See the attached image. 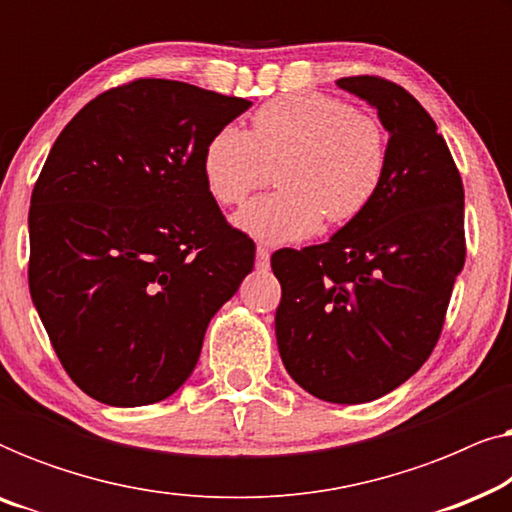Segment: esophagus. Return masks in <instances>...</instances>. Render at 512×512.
Returning <instances> with one entry per match:
<instances>
[{
    "instance_id": "obj_1",
    "label": "esophagus",
    "mask_w": 512,
    "mask_h": 512,
    "mask_svg": "<svg viewBox=\"0 0 512 512\" xmlns=\"http://www.w3.org/2000/svg\"><path fill=\"white\" fill-rule=\"evenodd\" d=\"M270 265V251L268 249H263V247H258L256 249V268L258 270H265Z\"/></svg>"
}]
</instances>
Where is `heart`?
I'll return each mask as SVG.
<instances>
[{
    "label": "heart",
    "instance_id": "b5f03b06",
    "mask_svg": "<svg viewBox=\"0 0 512 512\" xmlns=\"http://www.w3.org/2000/svg\"><path fill=\"white\" fill-rule=\"evenodd\" d=\"M387 132L352 104L324 93H296L265 102L251 130L226 125L202 151V179L221 205H240L270 184L277 167L282 191L235 214V226L258 242L291 244L324 219L333 226L366 212L387 172Z\"/></svg>",
    "mask_w": 512,
    "mask_h": 512
}]
</instances>
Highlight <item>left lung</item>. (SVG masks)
<instances>
[{
    "label": "left lung",
    "mask_w": 512,
    "mask_h": 512,
    "mask_svg": "<svg viewBox=\"0 0 512 512\" xmlns=\"http://www.w3.org/2000/svg\"><path fill=\"white\" fill-rule=\"evenodd\" d=\"M338 86L389 132L384 181L366 212L324 244L279 249V356L307 394L375 401L417 373L443 331L466 261L464 186L443 135L408 90L380 76Z\"/></svg>",
    "instance_id": "left-lung-1"
}]
</instances>
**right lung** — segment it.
<instances>
[{"instance_id": "1", "label": "right lung", "mask_w": 512, "mask_h": 512, "mask_svg": "<svg viewBox=\"0 0 512 512\" xmlns=\"http://www.w3.org/2000/svg\"><path fill=\"white\" fill-rule=\"evenodd\" d=\"M249 100L137 79L55 139L30 200V293L62 368L116 408L172 396L254 268L202 179V151Z\"/></svg>"}]
</instances>
